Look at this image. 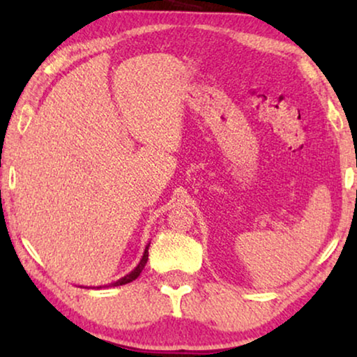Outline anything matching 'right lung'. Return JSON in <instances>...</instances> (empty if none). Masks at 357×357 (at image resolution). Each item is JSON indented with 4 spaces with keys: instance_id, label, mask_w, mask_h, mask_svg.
<instances>
[{
    "instance_id": "obj_1",
    "label": "right lung",
    "mask_w": 357,
    "mask_h": 357,
    "mask_svg": "<svg viewBox=\"0 0 357 357\" xmlns=\"http://www.w3.org/2000/svg\"><path fill=\"white\" fill-rule=\"evenodd\" d=\"M151 243V242H149ZM149 243L148 245H146V248H144V253H143V257H141V260H139V263L138 265H136V268L133 271H130L128 275L126 276H123V278H120L119 281H115V282H110V284H105V286H97V289H100V287H112V286H123V284H128V282H131V281H135L136 278L139 276V273L143 271V268L146 266V263H148V250H149Z\"/></svg>"
}]
</instances>
